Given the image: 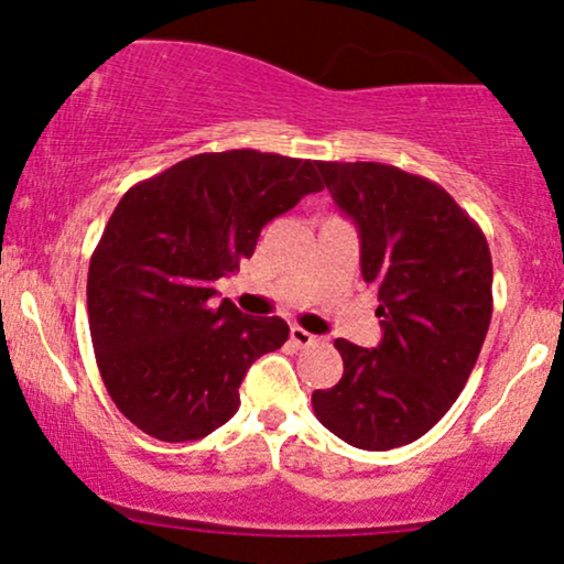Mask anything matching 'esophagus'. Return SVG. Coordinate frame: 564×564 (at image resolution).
<instances>
[{
  "label": "esophagus",
  "instance_id": "esophagus-1",
  "mask_svg": "<svg viewBox=\"0 0 564 564\" xmlns=\"http://www.w3.org/2000/svg\"><path fill=\"white\" fill-rule=\"evenodd\" d=\"M291 341H294L296 347H313V345H318V336L304 332V328H300V326H291Z\"/></svg>",
  "mask_w": 564,
  "mask_h": 564
}]
</instances>
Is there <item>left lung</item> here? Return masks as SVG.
Returning <instances> with one entry per match:
<instances>
[{"label": "left lung", "instance_id": "1", "mask_svg": "<svg viewBox=\"0 0 564 564\" xmlns=\"http://www.w3.org/2000/svg\"><path fill=\"white\" fill-rule=\"evenodd\" d=\"M318 170L358 225L384 336L373 349L334 341L345 373L313 392V411L355 448H400L448 413L477 364L494 315L488 241L432 180L377 161H318Z\"/></svg>", "mask_w": 564, "mask_h": 564}]
</instances>
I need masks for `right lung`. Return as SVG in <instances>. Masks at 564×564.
I'll return each mask as SVG.
<instances>
[{"instance_id": "right-lung-1", "label": "right lung", "mask_w": 564, "mask_h": 564, "mask_svg": "<svg viewBox=\"0 0 564 564\" xmlns=\"http://www.w3.org/2000/svg\"><path fill=\"white\" fill-rule=\"evenodd\" d=\"M318 191L315 161L241 148L198 153L124 193L89 260L87 313L102 384L138 430L185 443L230 422L249 366L289 326L215 304V281Z\"/></svg>"}]
</instances>
